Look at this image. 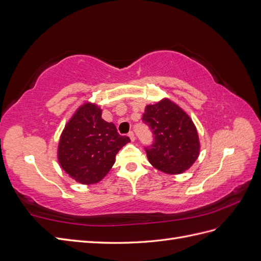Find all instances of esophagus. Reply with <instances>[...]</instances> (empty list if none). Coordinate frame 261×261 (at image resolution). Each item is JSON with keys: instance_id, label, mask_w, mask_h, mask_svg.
<instances>
[{"instance_id": "obj_1", "label": "esophagus", "mask_w": 261, "mask_h": 261, "mask_svg": "<svg viewBox=\"0 0 261 261\" xmlns=\"http://www.w3.org/2000/svg\"><path fill=\"white\" fill-rule=\"evenodd\" d=\"M128 137L130 138L132 141H135V134H134L133 132H129V133H128Z\"/></svg>"}]
</instances>
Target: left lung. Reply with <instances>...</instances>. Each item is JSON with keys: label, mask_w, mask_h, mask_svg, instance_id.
Listing matches in <instances>:
<instances>
[{"label": "left lung", "mask_w": 261, "mask_h": 261, "mask_svg": "<svg viewBox=\"0 0 261 261\" xmlns=\"http://www.w3.org/2000/svg\"><path fill=\"white\" fill-rule=\"evenodd\" d=\"M143 122L153 134V144L145 150L149 162L167 174H180L199 155L198 134L193 121L172 101L147 106Z\"/></svg>", "instance_id": "8db88e82"}]
</instances>
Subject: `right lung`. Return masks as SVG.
I'll list each match as a JSON object with an SVG mask.
<instances>
[{"label":"right lung","instance_id":"add662e5","mask_svg":"<svg viewBox=\"0 0 261 261\" xmlns=\"http://www.w3.org/2000/svg\"><path fill=\"white\" fill-rule=\"evenodd\" d=\"M102 111L86 103L70 118L59 144L58 158L62 169L82 184H94L113 167L115 155L129 143L117 133L113 123L101 118Z\"/></svg>","mask_w":261,"mask_h":261}]
</instances>
